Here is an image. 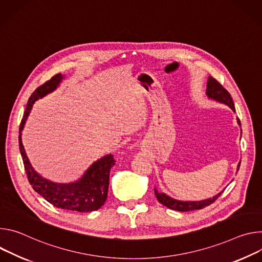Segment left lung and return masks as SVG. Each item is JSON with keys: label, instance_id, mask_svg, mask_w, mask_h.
Masks as SVG:
<instances>
[{"label": "left lung", "instance_id": "1", "mask_svg": "<svg viewBox=\"0 0 262 262\" xmlns=\"http://www.w3.org/2000/svg\"><path fill=\"white\" fill-rule=\"evenodd\" d=\"M206 96L208 97V99L213 100L217 103H222L227 105L228 107H230L232 109V111L235 112V108H234V103L233 100H232L230 94L224 89V87L212 77H208L207 80V89H206ZM237 124L241 127V122L237 119ZM239 165H241V161L237 165V171L239 169ZM225 190V189H224ZM222 190L221 192H219L217 194L213 195L212 198H208L205 200H201V201H181V200H177L173 199L169 195H167L164 192L159 191L156 187L154 188L155 191V195L158 200L159 203H161L162 205L166 206L169 209L176 210V211H191V210H199L202 208H205L206 206H209L212 203L223 193Z\"/></svg>", "mask_w": 262, "mask_h": 262}]
</instances>
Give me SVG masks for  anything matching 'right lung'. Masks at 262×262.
I'll return each instance as SVG.
<instances>
[{"label":"right lung","mask_w":262,"mask_h":262,"mask_svg":"<svg viewBox=\"0 0 262 262\" xmlns=\"http://www.w3.org/2000/svg\"><path fill=\"white\" fill-rule=\"evenodd\" d=\"M63 79H66L64 75H55L51 80L36 89L29 98L19 126V150L28 180L37 193L57 208L78 212H91L100 209L106 202L109 187V172L111 167L115 164L113 156L107 154L98 159L85 170L81 178L74 182L58 183L43 178L33 168L21 142V131L32 110L33 104L37 100L56 91Z\"/></svg>","instance_id":"add662e5"}]
</instances>
